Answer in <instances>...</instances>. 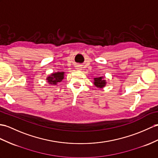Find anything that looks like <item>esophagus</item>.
<instances>
[{"instance_id": "34e87169", "label": "esophagus", "mask_w": 158, "mask_h": 158, "mask_svg": "<svg viewBox=\"0 0 158 158\" xmlns=\"http://www.w3.org/2000/svg\"><path fill=\"white\" fill-rule=\"evenodd\" d=\"M76 69L77 70H81V67H80V66H77Z\"/></svg>"}]
</instances>
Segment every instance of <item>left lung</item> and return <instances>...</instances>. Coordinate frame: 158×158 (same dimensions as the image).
<instances>
[{
  "label": "left lung",
  "instance_id": "1",
  "mask_svg": "<svg viewBox=\"0 0 158 158\" xmlns=\"http://www.w3.org/2000/svg\"><path fill=\"white\" fill-rule=\"evenodd\" d=\"M94 85L99 88H105L106 85V80H105V78L103 76L97 77V78H94Z\"/></svg>",
  "mask_w": 158,
  "mask_h": 158
}]
</instances>
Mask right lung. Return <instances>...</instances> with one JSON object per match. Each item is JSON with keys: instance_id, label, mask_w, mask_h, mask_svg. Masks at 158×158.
I'll return each mask as SVG.
<instances>
[{"instance_id": "obj_1", "label": "right lung", "mask_w": 158, "mask_h": 158, "mask_svg": "<svg viewBox=\"0 0 158 158\" xmlns=\"http://www.w3.org/2000/svg\"><path fill=\"white\" fill-rule=\"evenodd\" d=\"M64 72H53L52 74L49 75L46 78V80L48 81V83L50 85H57V83L61 82L64 78Z\"/></svg>"}]
</instances>
